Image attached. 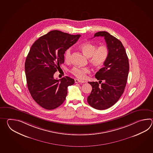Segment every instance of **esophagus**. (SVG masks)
<instances>
[{
  "mask_svg": "<svg viewBox=\"0 0 153 153\" xmlns=\"http://www.w3.org/2000/svg\"><path fill=\"white\" fill-rule=\"evenodd\" d=\"M75 83H78V82H80V83H84V81H82L80 80H79V79H75Z\"/></svg>",
  "mask_w": 153,
  "mask_h": 153,
  "instance_id": "34e87169",
  "label": "esophagus"
}]
</instances>
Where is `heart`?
<instances>
[{"mask_svg": "<svg viewBox=\"0 0 153 153\" xmlns=\"http://www.w3.org/2000/svg\"><path fill=\"white\" fill-rule=\"evenodd\" d=\"M85 55L89 58V62L91 65L96 68H101L105 63L109 56V49L106 45H97L91 42L82 43L79 45ZM72 50L68 49L65 53V60L69 63L71 61ZM71 72L73 75L79 79H84L86 75L90 73L89 69L79 68L75 67L71 69Z\"/></svg>", "mask_w": 153, "mask_h": 153, "instance_id": "b5f03b06", "label": "heart"}]
</instances>
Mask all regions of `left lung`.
Masks as SVG:
<instances>
[{
  "instance_id": "1",
  "label": "left lung",
  "mask_w": 153,
  "mask_h": 153,
  "mask_svg": "<svg viewBox=\"0 0 153 153\" xmlns=\"http://www.w3.org/2000/svg\"><path fill=\"white\" fill-rule=\"evenodd\" d=\"M104 37L109 49V56L104 64L95 74L99 81L88 82L92 90L88 96L90 105L98 110H104L115 104L124 92L129 72V62L125 49L120 41L109 33H95L94 37Z\"/></svg>"
}]
</instances>
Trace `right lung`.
<instances>
[{
  "label": "right lung",
  "mask_w": 153,
  "mask_h": 153,
  "mask_svg": "<svg viewBox=\"0 0 153 153\" xmlns=\"http://www.w3.org/2000/svg\"><path fill=\"white\" fill-rule=\"evenodd\" d=\"M80 36L55 30L40 36L31 46L25 62L27 84L33 100L43 108L59 107L65 101L68 86L74 84L68 76L57 80L53 75L65 62V51Z\"/></svg>",
  "instance_id": "1"
}]
</instances>
